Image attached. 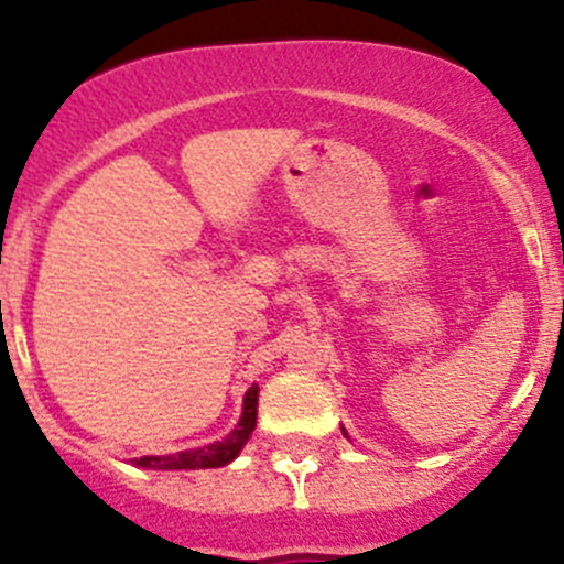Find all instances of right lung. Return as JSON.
Masks as SVG:
<instances>
[{"instance_id":"1","label":"right lung","mask_w":564,"mask_h":564,"mask_svg":"<svg viewBox=\"0 0 564 564\" xmlns=\"http://www.w3.org/2000/svg\"><path fill=\"white\" fill-rule=\"evenodd\" d=\"M256 406H259V388L253 384L246 392V409H242L240 423L224 442L196 447V451L174 453V456H141L130 460V464L144 466V469H215V466H226L229 460L237 458V453L248 442L250 431L256 429Z\"/></svg>"}]
</instances>
